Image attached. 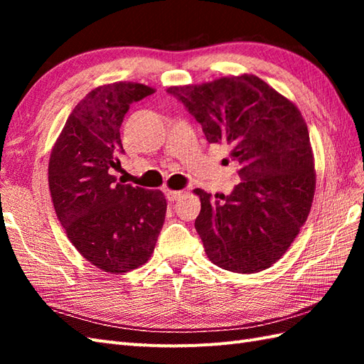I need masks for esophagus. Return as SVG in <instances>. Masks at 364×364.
<instances>
[{
	"mask_svg": "<svg viewBox=\"0 0 364 364\" xmlns=\"http://www.w3.org/2000/svg\"><path fill=\"white\" fill-rule=\"evenodd\" d=\"M181 196H183L181 191H170V189L166 191V197L168 202H175V200H178Z\"/></svg>",
	"mask_w": 364,
	"mask_h": 364,
	"instance_id": "obj_1",
	"label": "esophagus"
}]
</instances>
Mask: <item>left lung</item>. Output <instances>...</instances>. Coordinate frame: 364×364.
<instances>
[{"label": "left lung", "instance_id": "obj_1", "mask_svg": "<svg viewBox=\"0 0 364 364\" xmlns=\"http://www.w3.org/2000/svg\"><path fill=\"white\" fill-rule=\"evenodd\" d=\"M175 95L210 144L230 145L241 183L230 196L196 189V230L211 262L237 274L269 269L306 222L316 191L314 154L305 119L291 100L255 75L222 76Z\"/></svg>", "mask_w": 364, "mask_h": 364}]
</instances>
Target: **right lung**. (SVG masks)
<instances>
[{"instance_id":"add662e5","label":"right lung","mask_w":364,"mask_h":364,"mask_svg":"<svg viewBox=\"0 0 364 364\" xmlns=\"http://www.w3.org/2000/svg\"><path fill=\"white\" fill-rule=\"evenodd\" d=\"M153 92L127 81L95 87L75 106L51 149L54 211L75 249L103 272L145 264L164 225L167 202L161 191L115 183L111 175L120 164V127L129 105Z\"/></svg>"}]
</instances>
